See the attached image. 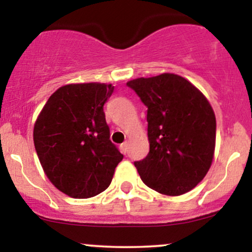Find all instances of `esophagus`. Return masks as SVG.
Listing matches in <instances>:
<instances>
[{
	"instance_id": "34e87169",
	"label": "esophagus",
	"mask_w": 252,
	"mask_h": 252,
	"mask_svg": "<svg viewBox=\"0 0 252 252\" xmlns=\"http://www.w3.org/2000/svg\"><path fill=\"white\" fill-rule=\"evenodd\" d=\"M121 149H122V152L124 153V154H126V153H128V150H129V142H124V143H122L121 144Z\"/></svg>"
}]
</instances>
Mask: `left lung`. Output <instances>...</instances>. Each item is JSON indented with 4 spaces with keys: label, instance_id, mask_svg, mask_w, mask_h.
<instances>
[{
    "label": "left lung",
    "instance_id": "8db88e82",
    "mask_svg": "<svg viewBox=\"0 0 252 252\" xmlns=\"http://www.w3.org/2000/svg\"><path fill=\"white\" fill-rule=\"evenodd\" d=\"M147 110L149 153L135 161L147 186L181 195L205 178L213 160L216 116L206 97L189 80L163 73L126 83Z\"/></svg>",
    "mask_w": 252,
    "mask_h": 252
}]
</instances>
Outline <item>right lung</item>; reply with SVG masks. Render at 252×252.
<instances>
[{"label":"right lung","mask_w":252,"mask_h":252,"mask_svg":"<svg viewBox=\"0 0 252 252\" xmlns=\"http://www.w3.org/2000/svg\"><path fill=\"white\" fill-rule=\"evenodd\" d=\"M111 84H70L48 98L35 126L34 146L43 172L71 198H91L111 184L123 155L110 141L104 104Z\"/></svg>","instance_id":"right-lung-1"}]
</instances>
